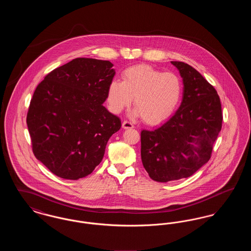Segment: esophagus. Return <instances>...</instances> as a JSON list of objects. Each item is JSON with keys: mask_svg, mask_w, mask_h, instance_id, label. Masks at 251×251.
Returning <instances> with one entry per match:
<instances>
[{"mask_svg": "<svg viewBox=\"0 0 251 251\" xmlns=\"http://www.w3.org/2000/svg\"><path fill=\"white\" fill-rule=\"evenodd\" d=\"M122 128H123V129H131V128H133V124L131 123V121L124 120V121L122 122Z\"/></svg>", "mask_w": 251, "mask_h": 251, "instance_id": "esophagus-1", "label": "esophagus"}]
</instances>
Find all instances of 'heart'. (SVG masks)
<instances>
[{
  "label": "heart",
  "instance_id": "1",
  "mask_svg": "<svg viewBox=\"0 0 251 251\" xmlns=\"http://www.w3.org/2000/svg\"><path fill=\"white\" fill-rule=\"evenodd\" d=\"M122 82L112 81L107 90V102L114 113L131 104L134 114L144 122L155 125L169 118L182 95V84L173 72H163L149 66L136 65L121 74Z\"/></svg>",
  "mask_w": 251,
  "mask_h": 251
}]
</instances>
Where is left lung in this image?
<instances>
[{"mask_svg": "<svg viewBox=\"0 0 251 251\" xmlns=\"http://www.w3.org/2000/svg\"><path fill=\"white\" fill-rule=\"evenodd\" d=\"M183 81L175 115L153 131H141V159L151 179L188 178L211 158L222 128V108L215 87L190 65L171 62Z\"/></svg>", "mask_w": 251, "mask_h": 251, "instance_id": "8db88e82", "label": "left lung"}]
</instances>
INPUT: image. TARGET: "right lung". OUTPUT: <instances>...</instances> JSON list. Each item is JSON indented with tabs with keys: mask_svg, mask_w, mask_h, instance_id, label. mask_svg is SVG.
I'll list each match as a JSON object with an SVG mask.
<instances>
[{
	"mask_svg": "<svg viewBox=\"0 0 251 251\" xmlns=\"http://www.w3.org/2000/svg\"><path fill=\"white\" fill-rule=\"evenodd\" d=\"M109 61L76 58L54 69L36 86L26 122L32 150L62 179H78L101 162L120 118L102 103L115 71Z\"/></svg>",
	"mask_w": 251,
	"mask_h": 251,
	"instance_id": "obj_1",
	"label": "right lung"
}]
</instances>
